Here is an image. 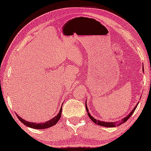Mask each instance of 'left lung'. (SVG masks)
Returning a JSON list of instances; mask_svg holds the SVG:
<instances>
[{
    "label": "left lung",
    "instance_id": "obj_1",
    "mask_svg": "<svg viewBox=\"0 0 151 151\" xmlns=\"http://www.w3.org/2000/svg\"><path fill=\"white\" fill-rule=\"evenodd\" d=\"M143 69H144V68H143ZM143 71H144V70H143ZM138 103H139V102H138V103L137 104H136L135 107H134V108H133L132 110L129 113V114H128V115L127 116H125L124 118H122V120H120V122H104V121H100V120H99L96 119V118H93V117L90 114V112H89V109L88 108L87 104H86V111H87V112H88V116L90 117V119L92 120L93 121V122L95 123V124H98V125H99V126H101V127L112 128V127H118V126H120L121 124H122L123 123H124V122H127L128 118H129L130 116H131L132 114H133V112H134V110H136V108H137V106H138Z\"/></svg>",
    "mask_w": 151,
    "mask_h": 151
}]
</instances>
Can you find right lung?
Masks as SVG:
<instances>
[{
    "label": "right lung",
    "mask_w": 151,
    "mask_h": 151,
    "mask_svg": "<svg viewBox=\"0 0 151 151\" xmlns=\"http://www.w3.org/2000/svg\"><path fill=\"white\" fill-rule=\"evenodd\" d=\"M61 111H62V106H61L60 110H59V113L55 116V117L51 118V120L47 121V122H42V123L30 122H29V121H26L24 119H23V118L20 117L17 114H16V115H17V116L18 117L19 120L27 127H30L31 128H34V129H45V128H47L53 127V126L55 125L57 123H58V122L61 118Z\"/></svg>",
    "instance_id": "1"
}]
</instances>
